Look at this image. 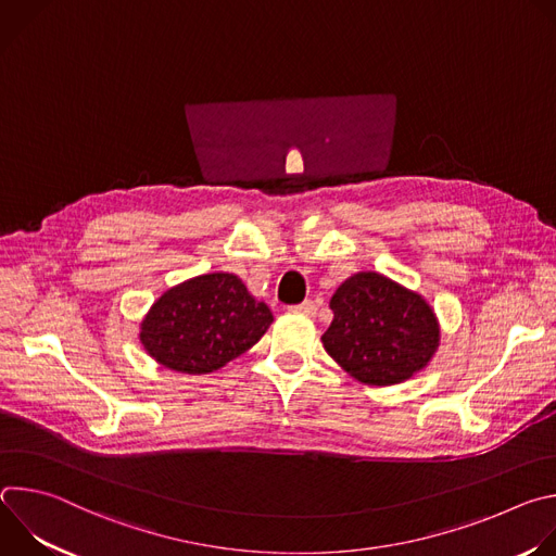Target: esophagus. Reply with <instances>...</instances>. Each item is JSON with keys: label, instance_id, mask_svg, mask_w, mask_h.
I'll use <instances>...</instances> for the list:
<instances>
[{"label": "esophagus", "instance_id": "1", "mask_svg": "<svg viewBox=\"0 0 556 556\" xmlns=\"http://www.w3.org/2000/svg\"><path fill=\"white\" fill-rule=\"evenodd\" d=\"M290 312L303 314V316H316V303L307 299V301H303V303H299V305H292Z\"/></svg>", "mask_w": 556, "mask_h": 556}]
</instances>
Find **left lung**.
Returning <instances> with one entry per match:
<instances>
[{"label": "left lung", "mask_w": 556, "mask_h": 556, "mask_svg": "<svg viewBox=\"0 0 556 556\" xmlns=\"http://www.w3.org/2000/svg\"><path fill=\"white\" fill-rule=\"evenodd\" d=\"M334 321L321 337L326 352L354 380L399 384L420 374L440 348L431 303L374 270L348 277L330 299Z\"/></svg>", "instance_id": "left-lung-1"}]
</instances>
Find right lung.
Returning <instances> with one entry per match:
<instances>
[{
	"instance_id": "obj_1",
	"label": "right lung",
	"mask_w": 556,
	"mask_h": 556,
	"mask_svg": "<svg viewBox=\"0 0 556 556\" xmlns=\"http://www.w3.org/2000/svg\"><path fill=\"white\" fill-rule=\"evenodd\" d=\"M270 324V307L240 277L208 273L157 296L142 316L138 337L157 365L202 376L249 352Z\"/></svg>"
}]
</instances>
